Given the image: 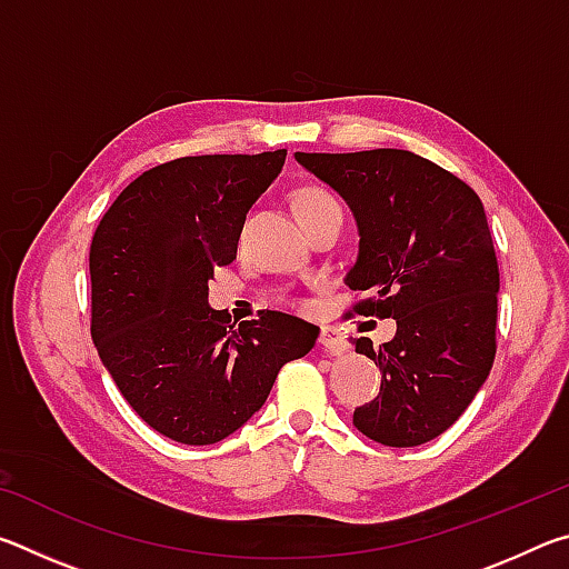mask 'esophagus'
<instances>
[{
	"mask_svg": "<svg viewBox=\"0 0 569 569\" xmlns=\"http://www.w3.org/2000/svg\"><path fill=\"white\" fill-rule=\"evenodd\" d=\"M319 343L323 346L326 351L333 353V356L343 353V341H341V333L336 331V329H331V326H323L321 333H319Z\"/></svg>",
	"mask_w": 569,
	"mask_h": 569,
	"instance_id": "obj_1",
	"label": "esophagus"
}]
</instances>
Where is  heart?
<instances>
[{"mask_svg": "<svg viewBox=\"0 0 569 569\" xmlns=\"http://www.w3.org/2000/svg\"><path fill=\"white\" fill-rule=\"evenodd\" d=\"M296 210L301 220H311L316 216H323V213H331V210H341V203L336 200L333 192H329L326 188L319 186H308L301 188L296 196Z\"/></svg>", "mask_w": 569, "mask_h": 569, "instance_id": "obj_1", "label": "heart"}]
</instances>
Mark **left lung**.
<instances>
[{"instance_id": "left-lung-1", "label": "left lung", "mask_w": 569, "mask_h": 569, "mask_svg": "<svg viewBox=\"0 0 569 569\" xmlns=\"http://www.w3.org/2000/svg\"><path fill=\"white\" fill-rule=\"evenodd\" d=\"M339 192L359 226L346 286L371 291L359 316L397 321V336L356 351L381 371L379 397L353 427L383 447H419L455 423L497 353L499 266L485 206L465 180L409 150L296 152Z\"/></svg>"}]
</instances>
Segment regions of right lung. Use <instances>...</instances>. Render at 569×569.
Returning <instances> with one entry per match:
<instances>
[{"label": "right lung", "mask_w": 569, "mask_h": 569, "mask_svg": "<svg viewBox=\"0 0 569 569\" xmlns=\"http://www.w3.org/2000/svg\"><path fill=\"white\" fill-rule=\"evenodd\" d=\"M283 162L286 150L162 162L120 192L92 236V341L134 413L180 445L243 427L281 366L319 336L281 311L236 329L208 306V281L233 263L248 208Z\"/></svg>", "instance_id": "add662e5"}]
</instances>
